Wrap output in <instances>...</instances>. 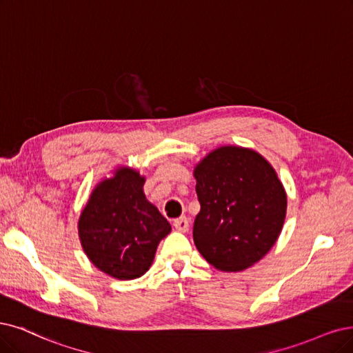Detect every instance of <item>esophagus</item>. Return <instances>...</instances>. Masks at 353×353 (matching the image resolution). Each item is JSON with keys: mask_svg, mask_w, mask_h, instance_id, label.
Instances as JSON below:
<instances>
[{"mask_svg": "<svg viewBox=\"0 0 353 353\" xmlns=\"http://www.w3.org/2000/svg\"><path fill=\"white\" fill-rule=\"evenodd\" d=\"M173 225L177 231L180 232H186L189 230V219L186 216H180V218H176L173 221Z\"/></svg>", "mask_w": 353, "mask_h": 353, "instance_id": "obj_1", "label": "esophagus"}]
</instances>
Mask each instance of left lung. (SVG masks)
I'll use <instances>...</instances> for the list:
<instances>
[{"label": "left lung", "instance_id": "8db88e82", "mask_svg": "<svg viewBox=\"0 0 353 353\" xmlns=\"http://www.w3.org/2000/svg\"><path fill=\"white\" fill-rule=\"evenodd\" d=\"M201 211L193 241L208 263L239 272L259 262L278 240L286 193L276 172L253 150L221 147L194 168Z\"/></svg>", "mask_w": 353, "mask_h": 353}]
</instances>
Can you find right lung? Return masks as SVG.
Instances as JSON below:
<instances>
[{
    "label": "right lung",
    "instance_id": "right-lung-1",
    "mask_svg": "<svg viewBox=\"0 0 353 353\" xmlns=\"http://www.w3.org/2000/svg\"><path fill=\"white\" fill-rule=\"evenodd\" d=\"M143 177L122 168L91 193L78 223L81 245L97 269L128 281L142 276L157 245L172 231L168 221L142 192Z\"/></svg>",
    "mask_w": 353,
    "mask_h": 353
}]
</instances>
